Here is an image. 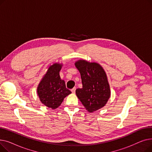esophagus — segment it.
Masks as SVG:
<instances>
[{"mask_svg":"<svg viewBox=\"0 0 152 152\" xmlns=\"http://www.w3.org/2000/svg\"><path fill=\"white\" fill-rule=\"evenodd\" d=\"M75 91H76V87H74V88H73V89H71V92L73 93V94H75Z\"/></svg>","mask_w":152,"mask_h":152,"instance_id":"esophagus-1","label":"esophagus"}]
</instances>
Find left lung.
<instances>
[{"label":"left lung","mask_w":152,"mask_h":152,"mask_svg":"<svg viewBox=\"0 0 152 152\" xmlns=\"http://www.w3.org/2000/svg\"><path fill=\"white\" fill-rule=\"evenodd\" d=\"M75 65L81 74L83 88L76 94L90 113L104 107L110 97V87L105 70L96 62L79 60Z\"/></svg>","instance_id":"8db88e82"}]
</instances>
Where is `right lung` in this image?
<instances>
[{"label":"right lung","mask_w":152,"mask_h":152,"mask_svg":"<svg viewBox=\"0 0 152 152\" xmlns=\"http://www.w3.org/2000/svg\"><path fill=\"white\" fill-rule=\"evenodd\" d=\"M62 66L63 64L60 63L50 65L37 88L40 101L45 106L53 110L58 108L63 99L71 93L60 76Z\"/></svg>","instance_id":"obj_1"}]
</instances>
